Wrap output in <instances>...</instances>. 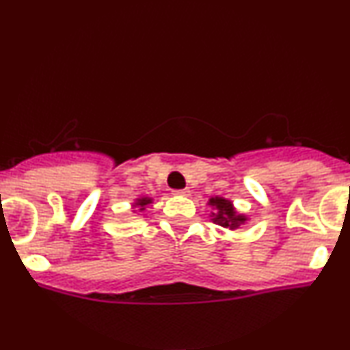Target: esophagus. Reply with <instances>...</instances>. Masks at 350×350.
Instances as JSON below:
<instances>
[{"instance_id":"esophagus-1","label":"esophagus","mask_w":350,"mask_h":350,"mask_svg":"<svg viewBox=\"0 0 350 350\" xmlns=\"http://www.w3.org/2000/svg\"><path fill=\"white\" fill-rule=\"evenodd\" d=\"M174 194L176 196H184V198H187V196H191V191H189V189H176Z\"/></svg>"}]
</instances>
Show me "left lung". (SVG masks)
Here are the masks:
<instances>
[{
    "instance_id": "1",
    "label": "left lung",
    "mask_w": 350,
    "mask_h": 350,
    "mask_svg": "<svg viewBox=\"0 0 350 350\" xmlns=\"http://www.w3.org/2000/svg\"><path fill=\"white\" fill-rule=\"evenodd\" d=\"M208 204L215 208V212H212L214 224H219V226L235 230V228H239L247 222V217L237 214L230 200L224 198H212L208 200Z\"/></svg>"
}]
</instances>
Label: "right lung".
<instances>
[{
  "label": "right lung",
  "mask_w": 350,
  "mask_h": 350,
  "mask_svg": "<svg viewBox=\"0 0 350 350\" xmlns=\"http://www.w3.org/2000/svg\"><path fill=\"white\" fill-rule=\"evenodd\" d=\"M148 204H151V199H150V198H142V199L136 200L135 207H138V211H139V212H143L144 208H146Z\"/></svg>",
  "instance_id": "1"
}]
</instances>
